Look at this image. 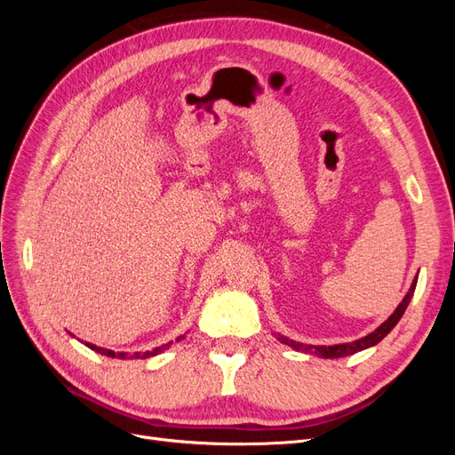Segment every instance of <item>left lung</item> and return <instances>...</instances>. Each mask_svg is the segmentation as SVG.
I'll use <instances>...</instances> for the list:
<instances>
[{
  "instance_id": "left-lung-1",
  "label": "left lung",
  "mask_w": 455,
  "mask_h": 455,
  "mask_svg": "<svg viewBox=\"0 0 455 455\" xmlns=\"http://www.w3.org/2000/svg\"><path fill=\"white\" fill-rule=\"evenodd\" d=\"M416 283H418V279H414V283H411L408 294L403 298V301H401V304H398V307L395 309V313L389 316V319L385 321L383 324H379V326L374 330V332H370L368 336H364V338H361V339H355V341H351V343H338V346H304V343H298V341L288 339V338H284V336H277V338H279L281 343H284V346H288V347H292V349H296V351L315 353V355L323 356V359H339V356L355 355V353H359V351H363V349H368V347H371V346H376V343H379L385 336H387V334L391 332V330L395 328V324H396L398 321H401V316L404 315V311H406V307H408V304H410L411 296H414Z\"/></svg>"
}]
</instances>
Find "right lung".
<instances>
[{
	"label": "right lung",
	"instance_id": "add662e5",
	"mask_svg": "<svg viewBox=\"0 0 455 455\" xmlns=\"http://www.w3.org/2000/svg\"><path fill=\"white\" fill-rule=\"evenodd\" d=\"M184 336H180V338H176V341H180ZM85 346L89 347V349H92V351H96V353H100V355H106V356H112V359H148V356H154V355H159V353H163L164 349L167 347H171L172 346V341H169V343H164V346H161V347H156L154 351H146V353H134V355H129V353H116V351H112V349H104V347H96V346H92V343H87L85 341Z\"/></svg>",
	"mask_w": 455,
	"mask_h": 455
}]
</instances>
